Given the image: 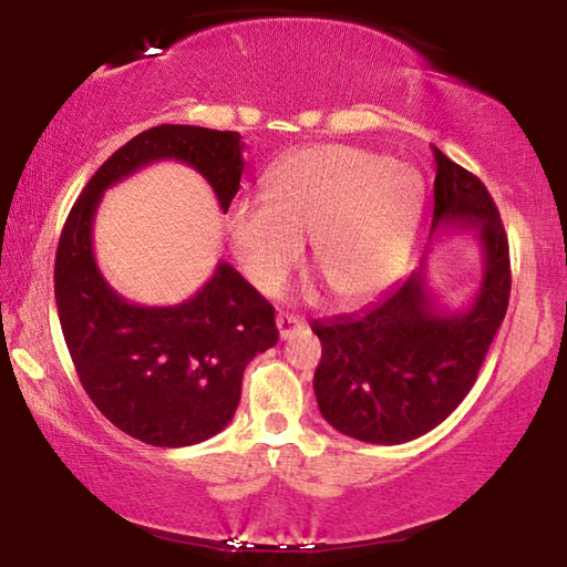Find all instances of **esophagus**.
I'll return each instance as SVG.
<instances>
[{
	"mask_svg": "<svg viewBox=\"0 0 567 567\" xmlns=\"http://www.w3.org/2000/svg\"><path fill=\"white\" fill-rule=\"evenodd\" d=\"M277 331H280V339H290L292 333H297L299 329H305V321L299 317H292V315H277Z\"/></svg>",
	"mask_w": 567,
	"mask_h": 567,
	"instance_id": "34e87169",
	"label": "esophagus"
}]
</instances>
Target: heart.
Returning a JSON list of instances; mask_svg holds the SVG:
<instances>
[{
  "instance_id": "heart-1",
  "label": "heart",
  "mask_w": 567,
  "mask_h": 567,
  "mask_svg": "<svg viewBox=\"0 0 567 567\" xmlns=\"http://www.w3.org/2000/svg\"><path fill=\"white\" fill-rule=\"evenodd\" d=\"M424 183L380 153L319 146L290 155L268 177V197L238 199L226 231L240 270L275 292L315 238V268L341 302L382 292L406 260Z\"/></svg>"
}]
</instances>
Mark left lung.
I'll return each mask as SVG.
<instances>
[{"label": "left lung", "instance_id": "1", "mask_svg": "<svg viewBox=\"0 0 567 567\" xmlns=\"http://www.w3.org/2000/svg\"><path fill=\"white\" fill-rule=\"evenodd\" d=\"M431 236L475 228L483 280L465 309H443L426 268L360 315L315 321L321 341L315 392L321 416L346 436L396 445L424 436L465 400L507 315L509 244L487 187L433 148Z\"/></svg>", "mask_w": 567, "mask_h": 567}]
</instances>
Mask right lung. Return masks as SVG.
Instances as JSON below:
<instances>
[{"instance_id": "obj_1", "label": "right lung", "mask_w": 567, "mask_h": 567, "mask_svg": "<svg viewBox=\"0 0 567 567\" xmlns=\"http://www.w3.org/2000/svg\"><path fill=\"white\" fill-rule=\"evenodd\" d=\"M240 151L236 131H143L92 175L60 234L55 305L82 388L116 429L161 449L202 443L228 426L246 365L277 343L275 309L228 262L183 305L128 302L97 268L94 214L106 189L158 161L195 167L228 212L244 173Z\"/></svg>"}]
</instances>
